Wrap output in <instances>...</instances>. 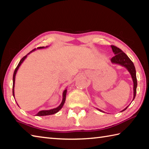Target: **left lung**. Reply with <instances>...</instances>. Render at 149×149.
<instances>
[{
	"label": "left lung",
	"instance_id": "1",
	"mask_svg": "<svg viewBox=\"0 0 149 149\" xmlns=\"http://www.w3.org/2000/svg\"><path fill=\"white\" fill-rule=\"evenodd\" d=\"M111 47L113 53L115 54V56L111 59V61L113 64L119 65L123 66V67H125L127 70L128 72L130 73V74L131 75L132 81H133V91H134L133 99H132V100H134V98L136 97V88H137L136 74V69L134 67V65L131 60L129 59V57L126 55L121 49H120L119 48H118V47H116L114 45H111ZM128 106L126 107L125 109H123L122 111V112L127 109ZM97 109L100 111L101 112L104 113L103 111H102L101 109H99L98 108H97Z\"/></svg>",
	"mask_w": 149,
	"mask_h": 149
}]
</instances>
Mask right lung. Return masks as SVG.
Segmentation results:
<instances>
[{"mask_svg": "<svg viewBox=\"0 0 149 149\" xmlns=\"http://www.w3.org/2000/svg\"><path fill=\"white\" fill-rule=\"evenodd\" d=\"M47 47H48V46H47L45 47H38L37 49H44V48H47ZM35 50H36V49H33V50H31L30 52L28 53L26 56H25L24 57H23V58H22V59L20 61V62H19L18 65L17 66V68H16L15 70V72H14V74H13V95L14 98H15V89H14V88H15V76H16V74H17V72L18 71V70L19 67H20V66L22 65V63L24 62V61L25 59H26V58H27V56L29 55L30 53L33 52L34 51H35ZM66 91H67V90H66V89H65L64 91H63L62 102H61V104H60V105L59 106L56 107V108L51 109H49V110H42V111H39L38 113L36 115V116H47V115H53V114H55L56 113H58L59 111L62 108L63 105H64L65 102V100H66ZM17 105H18V104H17Z\"/></svg>", "mask_w": 149, "mask_h": 149, "instance_id": "add662e5", "label": "right lung"}]
</instances>
